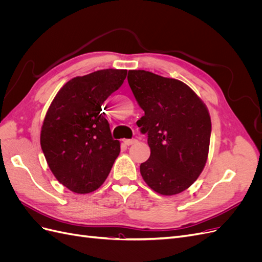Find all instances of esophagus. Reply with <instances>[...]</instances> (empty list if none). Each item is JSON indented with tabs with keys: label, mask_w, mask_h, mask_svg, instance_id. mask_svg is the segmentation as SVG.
Listing matches in <instances>:
<instances>
[{
	"label": "esophagus",
	"mask_w": 262,
	"mask_h": 262,
	"mask_svg": "<svg viewBox=\"0 0 262 262\" xmlns=\"http://www.w3.org/2000/svg\"><path fill=\"white\" fill-rule=\"evenodd\" d=\"M136 142H137L136 139H132V140L125 139V140H123V143H124L125 145H131V144H133V143H136Z\"/></svg>",
	"instance_id": "1"
}]
</instances>
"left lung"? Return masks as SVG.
I'll return each instance as SVG.
<instances>
[{"label": "left lung", "instance_id": "1", "mask_svg": "<svg viewBox=\"0 0 262 262\" xmlns=\"http://www.w3.org/2000/svg\"><path fill=\"white\" fill-rule=\"evenodd\" d=\"M128 83L144 116L137 124L147 133L149 158L140 172L163 195L185 191L208 161L211 117L201 98L184 82L144 70H131Z\"/></svg>", "mask_w": 262, "mask_h": 262}]
</instances>
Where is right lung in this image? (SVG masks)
Here are the masks:
<instances>
[{
	"label": "right lung",
	"instance_id": "obj_1",
	"mask_svg": "<svg viewBox=\"0 0 262 262\" xmlns=\"http://www.w3.org/2000/svg\"><path fill=\"white\" fill-rule=\"evenodd\" d=\"M126 70L105 69L73 77L61 87L47 112L40 145L57 180L75 193L97 190L120 153L101 112L105 100L120 87Z\"/></svg>",
	"mask_w": 262,
	"mask_h": 262
}]
</instances>
